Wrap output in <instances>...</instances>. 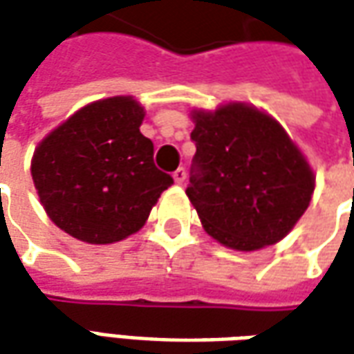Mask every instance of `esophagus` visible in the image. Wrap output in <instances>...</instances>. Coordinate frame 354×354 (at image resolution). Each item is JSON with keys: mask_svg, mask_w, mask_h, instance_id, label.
<instances>
[{"mask_svg": "<svg viewBox=\"0 0 354 354\" xmlns=\"http://www.w3.org/2000/svg\"><path fill=\"white\" fill-rule=\"evenodd\" d=\"M172 176H174V182H176V184H184L187 172H185L184 167H180L178 170H174V174H172Z\"/></svg>", "mask_w": 354, "mask_h": 354, "instance_id": "esophagus-1", "label": "esophagus"}]
</instances>
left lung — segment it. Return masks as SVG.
Listing matches in <instances>:
<instances>
[{"mask_svg": "<svg viewBox=\"0 0 354 354\" xmlns=\"http://www.w3.org/2000/svg\"><path fill=\"white\" fill-rule=\"evenodd\" d=\"M187 197L210 237L235 250L274 245L301 218L315 178L274 119L245 104L195 111Z\"/></svg>", "mask_w": 354, "mask_h": 354, "instance_id": "obj_1", "label": "left lung"}]
</instances>
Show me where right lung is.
Instances as JSON below:
<instances>
[{"label": "right lung", "mask_w": 354, "mask_h": 354, "mask_svg": "<svg viewBox=\"0 0 354 354\" xmlns=\"http://www.w3.org/2000/svg\"><path fill=\"white\" fill-rule=\"evenodd\" d=\"M144 109L129 96L80 109L37 146L32 178L47 214L68 235L109 245L146 223L174 184L153 162V142L140 132Z\"/></svg>", "instance_id": "add662e5"}]
</instances>
